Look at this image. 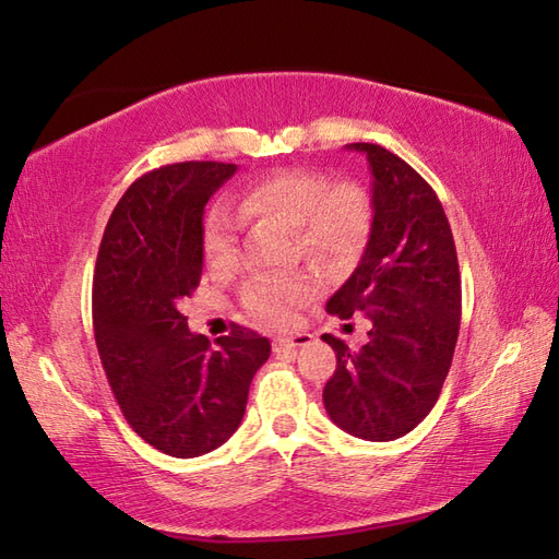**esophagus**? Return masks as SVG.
Returning <instances> with one entry per match:
<instances>
[{
    "label": "esophagus",
    "mask_w": 559,
    "mask_h": 559,
    "mask_svg": "<svg viewBox=\"0 0 559 559\" xmlns=\"http://www.w3.org/2000/svg\"><path fill=\"white\" fill-rule=\"evenodd\" d=\"M313 342V334L308 332H296L292 337H277L272 342V349L275 352H292V349H299V346H308Z\"/></svg>",
    "instance_id": "1"
}]
</instances>
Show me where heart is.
Here are the masks:
<instances>
[{"label":"heart","mask_w":559,"mask_h":559,"mask_svg":"<svg viewBox=\"0 0 559 559\" xmlns=\"http://www.w3.org/2000/svg\"><path fill=\"white\" fill-rule=\"evenodd\" d=\"M243 217H277L296 227L301 251L328 265H352L361 258L376 225V205L364 183L332 181L328 171L289 167L251 181L241 193ZM241 217L217 201L205 217L203 248L210 265L227 267L239 255ZM320 292L313 272L260 275L246 284L243 308L260 325L287 328L296 311Z\"/></svg>","instance_id":"heart-1"}]
</instances>
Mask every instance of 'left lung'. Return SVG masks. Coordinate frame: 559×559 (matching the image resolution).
<instances>
[{
    "label": "left lung",
    "mask_w": 559,
    "mask_h": 559,
    "mask_svg": "<svg viewBox=\"0 0 559 559\" xmlns=\"http://www.w3.org/2000/svg\"><path fill=\"white\" fill-rule=\"evenodd\" d=\"M373 175L376 225L354 275L328 313H366L368 344L352 352L322 334L337 370L322 390L330 418L354 438L406 436L436 406L450 373L462 320V280L442 203L402 157L376 143H352Z\"/></svg>",
    "instance_id": "1"
}]
</instances>
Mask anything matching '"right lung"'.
<instances>
[{
  "mask_svg": "<svg viewBox=\"0 0 559 559\" xmlns=\"http://www.w3.org/2000/svg\"><path fill=\"white\" fill-rule=\"evenodd\" d=\"M237 165L177 163L135 179L111 213L93 277V330L123 418L189 459L239 428L270 342L234 328L210 346L179 311L203 275V210Z\"/></svg>",
  "mask_w": 559,
  "mask_h": 559,
  "instance_id": "right-lung-1",
  "label": "right lung"
}]
</instances>
